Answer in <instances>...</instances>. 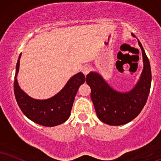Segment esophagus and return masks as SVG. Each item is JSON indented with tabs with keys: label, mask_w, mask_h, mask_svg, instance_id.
Masks as SVG:
<instances>
[{
	"label": "esophagus",
	"mask_w": 161,
	"mask_h": 161,
	"mask_svg": "<svg viewBox=\"0 0 161 161\" xmlns=\"http://www.w3.org/2000/svg\"><path fill=\"white\" fill-rule=\"evenodd\" d=\"M90 69H91L90 66H89V65H86V66H84V68L82 69V72L84 73L85 76H86V75L90 71Z\"/></svg>",
	"instance_id": "esophagus-1"
}]
</instances>
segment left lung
Listing matches in <instances>:
<instances>
[{
	"mask_svg": "<svg viewBox=\"0 0 161 161\" xmlns=\"http://www.w3.org/2000/svg\"><path fill=\"white\" fill-rule=\"evenodd\" d=\"M131 35L135 37L133 33ZM138 44L142 50L143 69L140 80L131 90L126 92L115 90L95 71L86 75V81L91 88V99L97 116L110 125H122L130 122L140 114L147 102L152 72L149 60L139 40Z\"/></svg>",
	"mask_w": 161,
	"mask_h": 161,
	"instance_id": "obj_1",
	"label": "left lung"
}]
</instances>
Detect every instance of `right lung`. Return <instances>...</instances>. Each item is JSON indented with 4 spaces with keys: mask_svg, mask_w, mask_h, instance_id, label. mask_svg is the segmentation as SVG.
I'll list each match as a JSON object with an SVG mask.
<instances>
[{
    "mask_svg": "<svg viewBox=\"0 0 161 161\" xmlns=\"http://www.w3.org/2000/svg\"><path fill=\"white\" fill-rule=\"evenodd\" d=\"M20 53L15 69L14 93L20 109L29 119L46 127H53L65 122L69 118L78 88L85 82V76L79 72L69 79L65 86L54 96L45 100L34 99L20 88L17 80Z\"/></svg>",
    "mask_w": 161,
    "mask_h": 161,
    "instance_id": "right-lung-1",
    "label": "right lung"
}]
</instances>
